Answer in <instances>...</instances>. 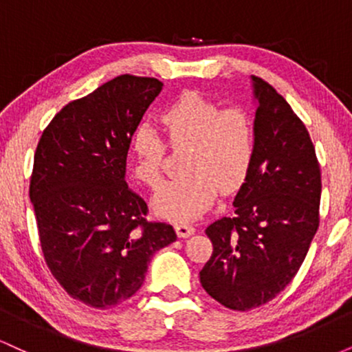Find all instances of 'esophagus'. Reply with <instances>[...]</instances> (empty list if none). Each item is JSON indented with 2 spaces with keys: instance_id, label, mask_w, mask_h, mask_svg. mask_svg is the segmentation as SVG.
Instances as JSON below:
<instances>
[{
  "instance_id": "34e87169",
  "label": "esophagus",
  "mask_w": 352,
  "mask_h": 352,
  "mask_svg": "<svg viewBox=\"0 0 352 352\" xmlns=\"http://www.w3.org/2000/svg\"><path fill=\"white\" fill-rule=\"evenodd\" d=\"M175 232L180 238H187L195 233V228H193V225L187 223V221H179V223H175Z\"/></svg>"
}]
</instances>
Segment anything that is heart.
<instances>
[{
    "mask_svg": "<svg viewBox=\"0 0 352 352\" xmlns=\"http://www.w3.org/2000/svg\"><path fill=\"white\" fill-rule=\"evenodd\" d=\"M160 122L170 145H190L185 164L188 175L167 180L153 197V208L160 217L193 220L213 204L218 185L232 192L243 184L256 148L253 117L245 109L221 111L213 100L188 91L164 109ZM131 147L135 179L155 187L167 148L162 135L152 125L139 124Z\"/></svg>",
    "mask_w": 352,
    "mask_h": 352,
    "instance_id": "b5f03b06",
    "label": "heart"
}]
</instances>
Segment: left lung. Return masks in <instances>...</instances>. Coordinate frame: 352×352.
<instances>
[{"label":"left lung","mask_w":352,"mask_h":352,"mask_svg":"<svg viewBox=\"0 0 352 352\" xmlns=\"http://www.w3.org/2000/svg\"><path fill=\"white\" fill-rule=\"evenodd\" d=\"M256 148L235 215L210 223L200 283L225 308L248 311L283 292L319 227L321 172L308 131L283 96L252 76Z\"/></svg>","instance_id":"obj_1"}]
</instances>
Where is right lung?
<instances>
[{"mask_svg": "<svg viewBox=\"0 0 352 352\" xmlns=\"http://www.w3.org/2000/svg\"><path fill=\"white\" fill-rule=\"evenodd\" d=\"M164 84L119 76L54 116L34 153L30 199L47 268L67 294L109 309L142 286L153 253L177 240L147 221L129 188L132 132Z\"/></svg>", "mask_w": 352, "mask_h": 352, "instance_id": "add662e5", "label": "right lung"}]
</instances>
